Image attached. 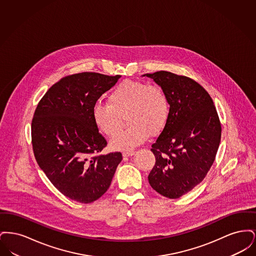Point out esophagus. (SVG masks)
Here are the masks:
<instances>
[{
    "label": "esophagus",
    "mask_w": 256,
    "mask_h": 256,
    "mask_svg": "<svg viewBox=\"0 0 256 256\" xmlns=\"http://www.w3.org/2000/svg\"><path fill=\"white\" fill-rule=\"evenodd\" d=\"M135 152L134 150H126V152H122V156L124 158H128V156H132Z\"/></svg>",
    "instance_id": "obj_1"
}]
</instances>
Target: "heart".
I'll list each match as a JSON object with an SVG mask.
<instances>
[{
    "instance_id": "obj_1",
    "label": "heart",
    "mask_w": 256,
    "mask_h": 256,
    "mask_svg": "<svg viewBox=\"0 0 256 256\" xmlns=\"http://www.w3.org/2000/svg\"><path fill=\"white\" fill-rule=\"evenodd\" d=\"M169 100L158 86L126 80L116 86L108 95V102H96L92 117L100 132L112 136L126 116L130 126L113 136L110 146L113 150H130L141 145L148 134H158L169 118Z\"/></svg>"
}]
</instances>
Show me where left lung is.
I'll return each mask as SVG.
<instances>
[{
	"instance_id": "1",
	"label": "left lung",
	"mask_w": 256,
	"mask_h": 256,
	"mask_svg": "<svg viewBox=\"0 0 256 256\" xmlns=\"http://www.w3.org/2000/svg\"><path fill=\"white\" fill-rule=\"evenodd\" d=\"M166 93L169 118L152 145L156 164L148 180L152 189L178 198L202 182L220 141V122L206 90L190 78L159 71L145 74Z\"/></svg>"
}]
</instances>
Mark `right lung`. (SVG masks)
<instances>
[{
  "label": "right lung",
  "mask_w": 256,
  "mask_h": 256,
  "mask_svg": "<svg viewBox=\"0 0 256 256\" xmlns=\"http://www.w3.org/2000/svg\"><path fill=\"white\" fill-rule=\"evenodd\" d=\"M121 76L84 72L61 78L37 106L32 142L39 167L67 198L90 204L104 195L122 161L121 152L98 154L106 140L92 110Z\"/></svg>",
  "instance_id": "right-lung-1"
}]
</instances>
